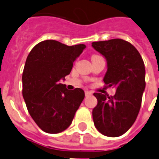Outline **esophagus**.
I'll return each instance as SVG.
<instances>
[{
    "mask_svg": "<svg viewBox=\"0 0 159 159\" xmlns=\"http://www.w3.org/2000/svg\"><path fill=\"white\" fill-rule=\"evenodd\" d=\"M91 94H92L91 91H89L88 90H86V91H85V95H86V96H88V95H91Z\"/></svg>",
    "mask_w": 159,
    "mask_h": 159,
    "instance_id": "34e87169",
    "label": "esophagus"
}]
</instances>
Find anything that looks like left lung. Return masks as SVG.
Returning a JSON list of instances; mask_svg holds the SVG:
<instances>
[{"mask_svg":"<svg viewBox=\"0 0 159 159\" xmlns=\"http://www.w3.org/2000/svg\"><path fill=\"white\" fill-rule=\"evenodd\" d=\"M92 46L107 59L104 82L115 86L113 96L94 93L97 105L92 111L98 131L117 137L128 131L138 116L145 88V68L142 57L133 45L122 39L92 42Z\"/></svg>","mask_w":159,"mask_h":159,"instance_id":"obj_1","label":"left lung"}]
</instances>
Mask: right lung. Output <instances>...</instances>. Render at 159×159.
Segmentation results:
<instances>
[{
  "label": "right lung",
  "mask_w": 159,
  "mask_h": 159,
  "mask_svg": "<svg viewBox=\"0 0 159 159\" xmlns=\"http://www.w3.org/2000/svg\"><path fill=\"white\" fill-rule=\"evenodd\" d=\"M86 46H68L55 40L40 42L31 50L23 72V96L28 113L46 133L64 131L85 97L83 90L69 91L59 80L70 73Z\"/></svg>",
  "instance_id": "add662e5"
}]
</instances>
